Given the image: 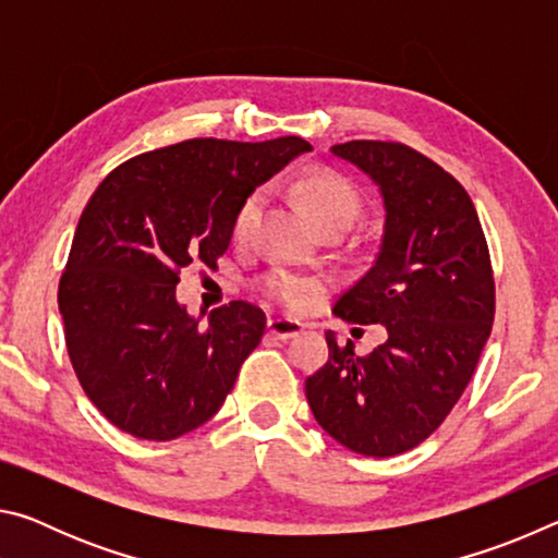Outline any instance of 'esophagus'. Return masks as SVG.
Returning <instances> with one entry per match:
<instances>
[{"instance_id": "1", "label": "esophagus", "mask_w": 558, "mask_h": 558, "mask_svg": "<svg viewBox=\"0 0 558 558\" xmlns=\"http://www.w3.org/2000/svg\"><path fill=\"white\" fill-rule=\"evenodd\" d=\"M268 332L276 337V339H282V342H288V339L298 337L302 332V325L295 323V319H286V317H270L268 319Z\"/></svg>"}]
</instances>
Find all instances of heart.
I'll return each instance as SVG.
<instances>
[{
    "label": "heart",
    "mask_w": 558,
    "mask_h": 558,
    "mask_svg": "<svg viewBox=\"0 0 558 558\" xmlns=\"http://www.w3.org/2000/svg\"><path fill=\"white\" fill-rule=\"evenodd\" d=\"M295 192L315 229L317 226H342V229H349L359 216V209H362V199H359L356 189L347 179L332 172L302 174L295 184ZM260 204V192H251L241 202L239 211L233 216L235 239H245L251 233L253 223L258 219ZM266 292L272 300L286 302L290 307H300L315 295L317 288L313 282L286 276V272H272L266 280Z\"/></svg>",
    "instance_id": "obj_1"
}]
</instances>
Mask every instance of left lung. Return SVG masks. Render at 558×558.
Listing matches in <instances>:
<instances>
[{
    "instance_id": "left-lung-1",
    "label": "left lung",
    "mask_w": 558,
    "mask_h": 558,
    "mask_svg": "<svg viewBox=\"0 0 558 558\" xmlns=\"http://www.w3.org/2000/svg\"><path fill=\"white\" fill-rule=\"evenodd\" d=\"M329 153L369 177L384 204L379 251L335 315L384 325L386 342L359 356L327 332L329 359L305 393L337 442L391 458L426 440L472 379L495 319L493 266L468 192L428 157L374 140Z\"/></svg>"
}]
</instances>
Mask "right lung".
<instances>
[{"instance_id": "add662e5", "label": "right lung", "mask_w": 558, "mask_h": 558, "mask_svg": "<svg viewBox=\"0 0 558 558\" xmlns=\"http://www.w3.org/2000/svg\"><path fill=\"white\" fill-rule=\"evenodd\" d=\"M310 149L300 137L186 140L102 179L75 226L59 313L75 376L112 426L174 440L221 409L266 315L233 300L199 327L177 300L179 270L214 268L245 196Z\"/></svg>"}]
</instances>
